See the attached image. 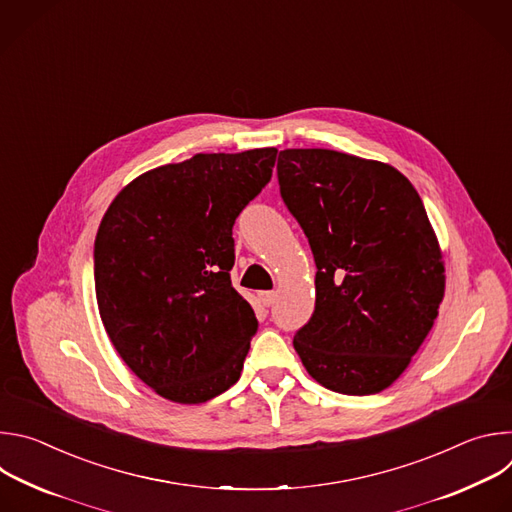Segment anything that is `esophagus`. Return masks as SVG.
I'll use <instances>...</instances> for the list:
<instances>
[{
	"mask_svg": "<svg viewBox=\"0 0 512 512\" xmlns=\"http://www.w3.org/2000/svg\"><path fill=\"white\" fill-rule=\"evenodd\" d=\"M259 302H261L265 308L273 306V302H275V291H261V294H259Z\"/></svg>",
	"mask_w": 512,
	"mask_h": 512,
	"instance_id": "esophagus-1",
	"label": "esophagus"
}]
</instances>
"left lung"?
I'll use <instances>...</instances> for the list:
<instances>
[{
    "label": "left lung",
    "mask_w": 512,
    "mask_h": 512,
    "mask_svg": "<svg viewBox=\"0 0 512 512\" xmlns=\"http://www.w3.org/2000/svg\"><path fill=\"white\" fill-rule=\"evenodd\" d=\"M277 178L318 269L316 308L294 348L322 387L381 393L409 367L444 300L425 206L393 166L334 150H283Z\"/></svg>",
    "instance_id": "8db88e82"
}]
</instances>
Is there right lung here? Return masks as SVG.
Listing matches in <instances>:
<instances>
[{"mask_svg":"<svg viewBox=\"0 0 512 512\" xmlns=\"http://www.w3.org/2000/svg\"><path fill=\"white\" fill-rule=\"evenodd\" d=\"M275 148L196 154L129 182L95 239L103 326L127 367L174 403L233 387L257 332L231 285L233 225L265 188Z\"/></svg>","mask_w":512,"mask_h":512,"instance_id":"right-lung-1","label":"right lung"}]
</instances>
